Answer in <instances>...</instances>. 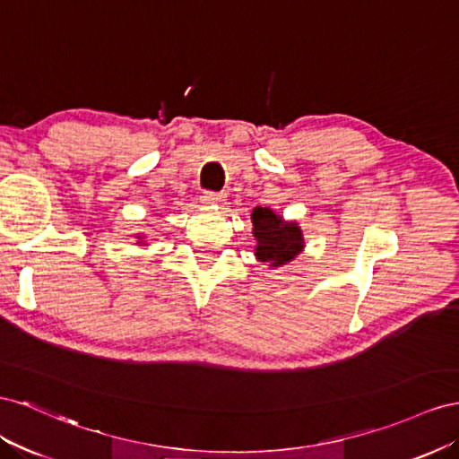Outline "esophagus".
<instances>
[{"instance_id": "esophagus-1", "label": "esophagus", "mask_w": 459, "mask_h": 459, "mask_svg": "<svg viewBox=\"0 0 459 459\" xmlns=\"http://www.w3.org/2000/svg\"><path fill=\"white\" fill-rule=\"evenodd\" d=\"M202 202H204L205 205H219L221 202H225V195L217 194V192H204Z\"/></svg>"}]
</instances>
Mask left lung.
I'll use <instances>...</instances> for the list:
<instances>
[{
	"label": "left lung",
	"mask_w": 459,
	"mask_h": 459,
	"mask_svg": "<svg viewBox=\"0 0 459 459\" xmlns=\"http://www.w3.org/2000/svg\"><path fill=\"white\" fill-rule=\"evenodd\" d=\"M254 255L271 269L282 267L304 252V232L296 221H286L271 207L257 205L252 212Z\"/></svg>",
	"instance_id": "8db88e82"
}]
</instances>
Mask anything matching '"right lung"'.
Returning a JSON list of instances; mask_svg holds the SVG:
<instances>
[{
  "mask_svg": "<svg viewBox=\"0 0 459 459\" xmlns=\"http://www.w3.org/2000/svg\"><path fill=\"white\" fill-rule=\"evenodd\" d=\"M136 244L138 246H146V234H136Z\"/></svg>",
  "mask_w": 459,
  "mask_h": 459,
  "instance_id": "add662e5",
  "label": "right lung"
}]
</instances>
